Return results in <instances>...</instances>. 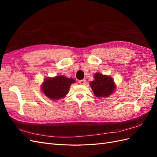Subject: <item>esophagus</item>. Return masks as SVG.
I'll return each instance as SVG.
<instances>
[{
    "mask_svg": "<svg viewBox=\"0 0 157 157\" xmlns=\"http://www.w3.org/2000/svg\"><path fill=\"white\" fill-rule=\"evenodd\" d=\"M78 82H79V84H80L84 85V84H85V83H86V80H85V79L80 80H79Z\"/></svg>",
    "mask_w": 157,
    "mask_h": 157,
    "instance_id": "34e87169",
    "label": "esophagus"
}]
</instances>
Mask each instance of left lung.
I'll return each mask as SVG.
<instances>
[{
  "instance_id": "8db88e82",
  "label": "left lung",
  "mask_w": 157,
  "mask_h": 157,
  "mask_svg": "<svg viewBox=\"0 0 157 157\" xmlns=\"http://www.w3.org/2000/svg\"><path fill=\"white\" fill-rule=\"evenodd\" d=\"M95 80L90 83L96 97H107L115 90V85L111 77L100 73L94 75Z\"/></svg>"
}]
</instances>
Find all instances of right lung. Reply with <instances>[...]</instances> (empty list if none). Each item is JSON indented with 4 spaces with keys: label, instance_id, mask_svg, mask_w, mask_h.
I'll use <instances>...</instances> for the list:
<instances>
[{
    "label": "right lung",
    "instance_id": "obj_1",
    "mask_svg": "<svg viewBox=\"0 0 157 157\" xmlns=\"http://www.w3.org/2000/svg\"><path fill=\"white\" fill-rule=\"evenodd\" d=\"M75 82L73 78H68L64 76H58L54 78H47L42 84V92L52 100L64 98L69 92L71 84Z\"/></svg>",
    "mask_w": 157,
    "mask_h": 157
}]
</instances>
